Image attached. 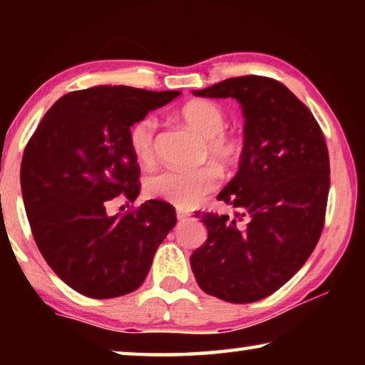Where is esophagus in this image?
<instances>
[{"label":"esophagus","instance_id":"34e87169","mask_svg":"<svg viewBox=\"0 0 365 365\" xmlns=\"http://www.w3.org/2000/svg\"><path fill=\"white\" fill-rule=\"evenodd\" d=\"M190 212H185V211H177V219L178 220H187L190 217Z\"/></svg>","mask_w":365,"mask_h":365}]
</instances>
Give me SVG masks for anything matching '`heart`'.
<instances>
[{
  "mask_svg": "<svg viewBox=\"0 0 365 365\" xmlns=\"http://www.w3.org/2000/svg\"><path fill=\"white\" fill-rule=\"evenodd\" d=\"M180 119L202 141V159H212L222 169H233L245 153V141L240 135L225 130L227 113L220 104L209 100H191L180 109ZM158 119L145 115L128 130V145L135 159L141 164L154 158V137ZM220 172L215 165H202L193 170L163 169L146 177L145 191L154 200L168 201L178 207H193L219 188Z\"/></svg>",
  "mask_w": 365,
  "mask_h": 365,
  "instance_id": "1",
  "label": "heart"
}]
</instances>
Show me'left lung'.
Instances as JSON below:
<instances>
[{
    "mask_svg": "<svg viewBox=\"0 0 365 365\" xmlns=\"http://www.w3.org/2000/svg\"><path fill=\"white\" fill-rule=\"evenodd\" d=\"M193 93L242 104L245 153L217 196L235 217L196 214L207 240L191 255V270L205 293L255 302L285 285L316 248L329 200V150L316 117L279 80L233 77Z\"/></svg>",
    "mask_w": 365,
    "mask_h": 365,
    "instance_id": "left-lung-1",
    "label": "left lung"
}]
</instances>
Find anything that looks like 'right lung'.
Instances as JSON below:
<instances>
[{
  "mask_svg": "<svg viewBox=\"0 0 365 365\" xmlns=\"http://www.w3.org/2000/svg\"><path fill=\"white\" fill-rule=\"evenodd\" d=\"M178 95L123 85L71 91L29 140L21 165L29 224L49 267L80 294L108 299L135 292L177 224L164 201L115 215L108 206L119 195L128 202L140 195L130 127Z\"/></svg>",
  "mask_w": 365,
  "mask_h": 365,
  "instance_id": "1",
  "label": "right lung"
}]
</instances>
